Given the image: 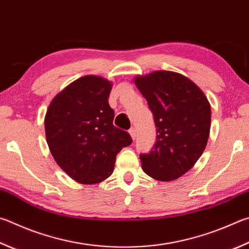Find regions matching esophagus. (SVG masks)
<instances>
[{
	"mask_svg": "<svg viewBox=\"0 0 249 249\" xmlns=\"http://www.w3.org/2000/svg\"><path fill=\"white\" fill-rule=\"evenodd\" d=\"M128 133H129L130 136H132V138H133V139L136 138V129H135L134 127L130 128V129L128 130Z\"/></svg>",
	"mask_w": 249,
	"mask_h": 249,
	"instance_id": "esophagus-1",
	"label": "esophagus"
}]
</instances>
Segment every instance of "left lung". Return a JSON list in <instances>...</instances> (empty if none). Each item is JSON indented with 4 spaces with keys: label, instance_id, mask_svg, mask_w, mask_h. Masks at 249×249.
Wrapping results in <instances>:
<instances>
[{
    "label": "left lung",
    "instance_id": "8db88e82",
    "mask_svg": "<svg viewBox=\"0 0 249 249\" xmlns=\"http://www.w3.org/2000/svg\"><path fill=\"white\" fill-rule=\"evenodd\" d=\"M134 81L157 127L155 146L140 155L142 170L162 182L178 178L195 165L207 146L210 103L195 83L175 71H157Z\"/></svg>",
    "mask_w": 249,
    "mask_h": 249
}]
</instances>
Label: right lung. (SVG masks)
<instances>
[{"label":"right lung","mask_w":249,"mask_h":249,"mask_svg":"<svg viewBox=\"0 0 249 249\" xmlns=\"http://www.w3.org/2000/svg\"><path fill=\"white\" fill-rule=\"evenodd\" d=\"M112 83L87 75L73 81L50 103L44 117L47 142L58 166L80 184H97L113 173L116 155L132 143L113 125Z\"/></svg>","instance_id":"obj_1"}]
</instances>
